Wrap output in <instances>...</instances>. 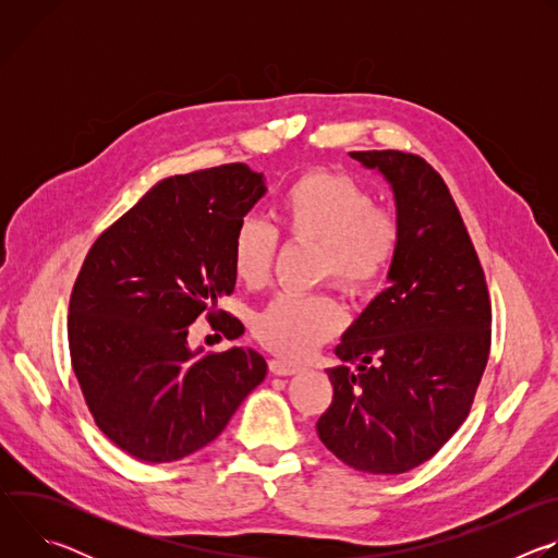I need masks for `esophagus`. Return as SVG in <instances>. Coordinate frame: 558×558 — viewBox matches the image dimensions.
Segmentation results:
<instances>
[{"label":"esophagus","instance_id":"1","mask_svg":"<svg viewBox=\"0 0 558 558\" xmlns=\"http://www.w3.org/2000/svg\"><path fill=\"white\" fill-rule=\"evenodd\" d=\"M269 371L274 373V375H295L298 371H300V366H295V364H291V362H287V360H280V357H274V360H269Z\"/></svg>","mask_w":558,"mask_h":558}]
</instances>
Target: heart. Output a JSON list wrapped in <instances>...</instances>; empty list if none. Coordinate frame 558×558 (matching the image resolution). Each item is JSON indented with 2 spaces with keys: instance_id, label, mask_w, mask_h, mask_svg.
I'll use <instances>...</instances> for the list:
<instances>
[{
  "instance_id": "b5f03b06",
  "label": "heart",
  "mask_w": 558,
  "mask_h": 558,
  "mask_svg": "<svg viewBox=\"0 0 558 558\" xmlns=\"http://www.w3.org/2000/svg\"><path fill=\"white\" fill-rule=\"evenodd\" d=\"M276 218L287 241L317 250L313 280L331 282L351 300L381 289L404 243L400 211L375 205L373 192L342 172L311 170L293 179L276 205ZM276 256L278 233L258 218L241 220L229 252L238 282L265 287ZM342 325V306L327 293H313L274 298L256 313L252 329L269 351L300 360Z\"/></svg>"
}]
</instances>
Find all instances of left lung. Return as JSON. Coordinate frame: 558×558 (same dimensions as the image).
I'll use <instances>...</instances> for the list:
<instances>
[{
    "label": "left lung",
    "instance_id": "1",
    "mask_svg": "<svg viewBox=\"0 0 558 558\" xmlns=\"http://www.w3.org/2000/svg\"><path fill=\"white\" fill-rule=\"evenodd\" d=\"M351 156L392 185L404 243L390 284L336 349L344 364L327 371L333 402L317 435L355 470L400 474L428 461L468 417L490 355L493 306L459 207L426 158Z\"/></svg>",
    "mask_w": 558,
    "mask_h": 558
}]
</instances>
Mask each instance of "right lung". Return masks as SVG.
<instances>
[{"mask_svg":"<svg viewBox=\"0 0 558 558\" xmlns=\"http://www.w3.org/2000/svg\"><path fill=\"white\" fill-rule=\"evenodd\" d=\"M263 194L245 163L158 181L97 238L74 280L72 371L95 424L134 459L201 450L267 375L254 349L187 347L201 315L229 340L245 331L216 302L233 293V231Z\"/></svg>","mask_w":558,"mask_h":558,"instance_id":"1","label":"right lung"}]
</instances>
